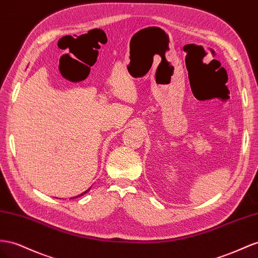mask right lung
Returning <instances> with one entry per match:
<instances>
[{"label":"right lung","instance_id":"add662e5","mask_svg":"<svg viewBox=\"0 0 258 258\" xmlns=\"http://www.w3.org/2000/svg\"><path fill=\"white\" fill-rule=\"evenodd\" d=\"M90 189H91V187H89V189H88V190H87V191H85V192H83V193H81V194H79V196H77V197H75V198H74V199H76V198H78V197H81V196H83V194H86V193H87V192H89V191H90ZM72 199H73V198H72Z\"/></svg>","mask_w":258,"mask_h":258}]
</instances>
